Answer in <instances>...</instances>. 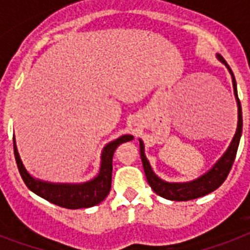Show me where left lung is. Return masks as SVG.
I'll use <instances>...</instances> for the list:
<instances>
[{
  "mask_svg": "<svg viewBox=\"0 0 250 250\" xmlns=\"http://www.w3.org/2000/svg\"><path fill=\"white\" fill-rule=\"evenodd\" d=\"M217 59L220 60L222 64L226 65L229 69L231 77H232V86H234V93L235 99H236L237 104V128L235 132V136L232 141H231L230 146L227 147L225 154L220 159L217 160V163L210 168L209 171L200 176L199 178L190 182H167L163 181L162 178H159L157 174L154 173L150 166L149 160L145 157V149H144V143L140 140V155H141V160H143L144 171H145L146 178L147 182L151 186L154 191L157 192L158 195L162 196L164 199H169V200H176V202H185V200H192V199L200 198L204 196L209 192L214 191L216 188H218L221 185L224 184L226 180L227 174L230 172L232 164H234L235 157H236L237 146L240 143L241 131H243V115H241V105L240 100L237 97V90H236V81H235L234 73L229 66L221 55H217Z\"/></svg>",
  "mask_w": 250,
  "mask_h": 250,
  "instance_id": "left-lung-1",
  "label": "left lung"
}]
</instances>
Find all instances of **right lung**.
<instances>
[{
    "mask_svg": "<svg viewBox=\"0 0 250 250\" xmlns=\"http://www.w3.org/2000/svg\"><path fill=\"white\" fill-rule=\"evenodd\" d=\"M132 139L133 136L125 135L107 144L101 153L99 174L91 181L83 182V184H54V182L41 181L38 178L30 176L20 159L15 137H14V154H15V160L19 168L20 176L30 191L62 208L79 209V208H90V207L97 206L106 198L111 188L113 155H114L115 149L121 144L131 141Z\"/></svg>",
    "mask_w": 250,
    "mask_h": 250,
    "instance_id": "add662e5",
    "label": "right lung"
}]
</instances>
